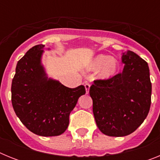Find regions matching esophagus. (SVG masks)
I'll list each match as a JSON object with an SVG mask.
<instances>
[{
    "label": "esophagus",
    "instance_id": "34e87169",
    "mask_svg": "<svg viewBox=\"0 0 160 160\" xmlns=\"http://www.w3.org/2000/svg\"><path fill=\"white\" fill-rule=\"evenodd\" d=\"M85 89H86V92H87V94H89V91H90V85L89 84V83L86 82L85 83Z\"/></svg>",
    "mask_w": 160,
    "mask_h": 160
}]
</instances>
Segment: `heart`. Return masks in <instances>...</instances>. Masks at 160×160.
Returning <instances> with one entry per match:
<instances>
[{
    "label": "heart",
    "mask_w": 160,
    "mask_h": 160,
    "mask_svg": "<svg viewBox=\"0 0 160 160\" xmlns=\"http://www.w3.org/2000/svg\"><path fill=\"white\" fill-rule=\"evenodd\" d=\"M119 62L116 58L107 54H98L92 59L88 66L89 70H97L96 78L101 81L113 78L119 70Z\"/></svg>",
    "instance_id": "heart-1"
}]
</instances>
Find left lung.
<instances>
[{
    "mask_svg": "<svg viewBox=\"0 0 160 160\" xmlns=\"http://www.w3.org/2000/svg\"><path fill=\"white\" fill-rule=\"evenodd\" d=\"M121 73L90 88L98 129L108 136L122 137L143 122L151 107L152 83L148 63L134 52L122 53Z\"/></svg>",
    "mask_w": 160,
    "mask_h": 160,
    "instance_id": "obj_1",
    "label": "left lung"
}]
</instances>
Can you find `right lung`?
<instances>
[{"instance_id": "1", "label": "right lung", "mask_w": 160, "mask_h": 160, "mask_svg": "<svg viewBox=\"0 0 160 160\" xmlns=\"http://www.w3.org/2000/svg\"><path fill=\"white\" fill-rule=\"evenodd\" d=\"M44 49V45L33 46L18 61L11 87L12 104L31 132L57 136L67 129L70 112L86 89L82 85L69 88L49 78L42 62Z\"/></svg>"}]
</instances>
